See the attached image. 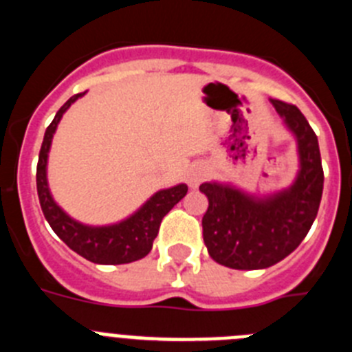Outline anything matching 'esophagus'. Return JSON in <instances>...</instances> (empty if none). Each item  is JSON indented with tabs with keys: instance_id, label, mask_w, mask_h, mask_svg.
Wrapping results in <instances>:
<instances>
[{
	"instance_id": "1",
	"label": "esophagus",
	"mask_w": 352,
	"mask_h": 352,
	"mask_svg": "<svg viewBox=\"0 0 352 352\" xmlns=\"http://www.w3.org/2000/svg\"><path fill=\"white\" fill-rule=\"evenodd\" d=\"M204 178H206V169H204L203 166H194L188 170V174H186V182H188V185H190L192 188L199 186V183L203 182Z\"/></svg>"
}]
</instances>
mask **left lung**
Listing matches in <instances>:
<instances>
[{
  "label": "left lung",
  "mask_w": 352,
  "mask_h": 352,
  "mask_svg": "<svg viewBox=\"0 0 352 352\" xmlns=\"http://www.w3.org/2000/svg\"><path fill=\"white\" fill-rule=\"evenodd\" d=\"M296 139V178L268 195L241 190L231 183L206 182L203 238L211 259L232 270H264L296 250L310 231L321 204L324 174L317 135L296 105L270 100Z\"/></svg>",
  "instance_id": "obj_1"
}]
</instances>
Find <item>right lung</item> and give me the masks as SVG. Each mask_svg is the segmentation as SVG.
<instances>
[{"label": "right lung", "instance_id": "1", "mask_svg": "<svg viewBox=\"0 0 352 352\" xmlns=\"http://www.w3.org/2000/svg\"><path fill=\"white\" fill-rule=\"evenodd\" d=\"M84 95L86 91L68 98L45 130L38 155V166H36V192H38L40 206L52 231L84 259L95 264L133 263L148 256L158 234L162 219L173 210L174 204H178L185 197L188 186L185 183H179L170 188H162L155 192L138 211H133L130 217L116 223L88 226V223L72 219L52 197L47 182V160L52 138L61 118L67 113L68 107Z\"/></svg>", "mask_w": 352, "mask_h": 352}]
</instances>
